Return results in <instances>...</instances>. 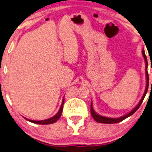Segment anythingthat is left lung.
<instances>
[{
  "label": "left lung",
  "instance_id": "8db88e82",
  "mask_svg": "<svg viewBox=\"0 0 152 152\" xmlns=\"http://www.w3.org/2000/svg\"><path fill=\"white\" fill-rule=\"evenodd\" d=\"M142 53H143V56L145 59V61H146V90H145L144 94H143V96L142 97V99H140V102L137 104V105L132 110L131 112H129V113L126 114L124 116L120 117V118H108V117H104V116H102V115H99V114H97L96 113H95V111L94 110L93 107H92V103H91V114L92 117H93L94 119L96 121L99 123H104V124H115V123H118L121 122V121L124 120L125 118H128L129 116L132 115L134 113L136 112V110L140 107V104H142L143 102V99H144L145 96H146L147 91H148V70H147V68H148V62H147V58L146 56V54H145L144 50H143L142 51ZM151 84H152V81H151Z\"/></svg>",
  "mask_w": 152,
  "mask_h": 152
}]
</instances>
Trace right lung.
<instances>
[{"mask_svg":"<svg viewBox=\"0 0 152 152\" xmlns=\"http://www.w3.org/2000/svg\"><path fill=\"white\" fill-rule=\"evenodd\" d=\"M64 102V99H63V102H62V104H61V107H60V109H59L58 112L57 113L54 115V116L52 117V118H48V119H46V120H42V121H34V120H30V119H28V118H26L27 121H30V122H32L34 124H50L55 123L56 121H57L59 119V118L61 117V115L62 110H63Z\"/></svg>","mask_w":152,"mask_h":152,"instance_id":"right-lung-1","label":"right lung"}]
</instances>
